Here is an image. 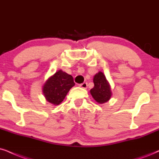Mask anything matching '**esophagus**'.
<instances>
[{
    "label": "esophagus",
    "instance_id": "obj_1",
    "mask_svg": "<svg viewBox=\"0 0 159 159\" xmlns=\"http://www.w3.org/2000/svg\"><path fill=\"white\" fill-rule=\"evenodd\" d=\"M80 86H81V88H83V89H86V88H87V83L84 82V83L80 84Z\"/></svg>",
    "mask_w": 159,
    "mask_h": 159
}]
</instances>
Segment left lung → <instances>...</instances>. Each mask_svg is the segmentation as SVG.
Returning a JSON list of instances; mask_svg holds the SVG:
<instances>
[{"label":"left lung","mask_w":159,"mask_h":159,"mask_svg":"<svg viewBox=\"0 0 159 159\" xmlns=\"http://www.w3.org/2000/svg\"><path fill=\"white\" fill-rule=\"evenodd\" d=\"M94 87L90 90L92 96L98 103L108 102L111 97V86L102 72L96 73L93 78Z\"/></svg>","instance_id":"obj_1"}]
</instances>
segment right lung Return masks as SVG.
Returning <instances> with one entry per match:
<instances>
[{
	"label": "right lung",
	"mask_w": 159,
	"mask_h": 159,
	"mask_svg": "<svg viewBox=\"0 0 159 159\" xmlns=\"http://www.w3.org/2000/svg\"><path fill=\"white\" fill-rule=\"evenodd\" d=\"M74 85L73 76L60 70L45 81L43 92L49 103L59 105Z\"/></svg>",
	"instance_id": "1"
}]
</instances>
